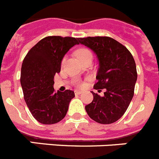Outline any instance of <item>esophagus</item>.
Instances as JSON below:
<instances>
[{
	"mask_svg": "<svg viewBox=\"0 0 159 159\" xmlns=\"http://www.w3.org/2000/svg\"><path fill=\"white\" fill-rule=\"evenodd\" d=\"M74 93H75V94H81L82 93V91H81V90H74Z\"/></svg>",
	"mask_w": 159,
	"mask_h": 159,
	"instance_id": "34e87169",
	"label": "esophagus"
}]
</instances>
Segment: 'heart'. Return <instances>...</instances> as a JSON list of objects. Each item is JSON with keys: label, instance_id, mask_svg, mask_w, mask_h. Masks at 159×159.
<instances>
[{"label": "heart", "instance_id": "b5f03b06", "mask_svg": "<svg viewBox=\"0 0 159 159\" xmlns=\"http://www.w3.org/2000/svg\"><path fill=\"white\" fill-rule=\"evenodd\" d=\"M76 54H77L78 59L81 61H82L83 60L86 59L88 57H92V52L88 48H78L77 51H76ZM65 61V58H63L62 59V61H61V65L63 66L64 63ZM77 84L78 86H82V83L80 82H77Z\"/></svg>", "mask_w": 159, "mask_h": 159}]
</instances>
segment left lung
I'll return each mask as SVG.
<instances>
[{"label":"left lung","mask_w":159,"mask_h":159,"mask_svg":"<svg viewBox=\"0 0 159 159\" xmlns=\"http://www.w3.org/2000/svg\"><path fill=\"white\" fill-rule=\"evenodd\" d=\"M77 39L98 57L99 67L94 88L98 92L105 90L102 97L91 91L94 99L85 107L86 112L99 124H112L125 114L134 94L137 79L135 61L126 47L110 37Z\"/></svg>","instance_id":"left-lung-1"}]
</instances>
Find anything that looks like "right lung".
<instances>
[{"label": "right lung", "instance_id": "1", "mask_svg": "<svg viewBox=\"0 0 159 159\" xmlns=\"http://www.w3.org/2000/svg\"><path fill=\"white\" fill-rule=\"evenodd\" d=\"M73 37L48 36L25 57L21 69L24 99L34 118L43 125L60 122L66 116L73 90L56 92L54 76L61 72V61L68 51L78 44Z\"/></svg>", "mask_w": 159, "mask_h": 159}]
</instances>
